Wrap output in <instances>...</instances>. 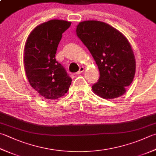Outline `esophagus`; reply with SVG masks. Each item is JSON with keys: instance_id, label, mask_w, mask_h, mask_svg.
Instances as JSON below:
<instances>
[{"instance_id": "esophagus-1", "label": "esophagus", "mask_w": 156, "mask_h": 156, "mask_svg": "<svg viewBox=\"0 0 156 156\" xmlns=\"http://www.w3.org/2000/svg\"><path fill=\"white\" fill-rule=\"evenodd\" d=\"M84 71V67H83V66H81L80 68H79V70L78 72H77L76 73V74L77 75H79V74H81V73H83Z\"/></svg>"}]
</instances>
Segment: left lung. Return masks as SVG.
<instances>
[{
    "label": "left lung",
    "mask_w": 156,
    "mask_h": 156,
    "mask_svg": "<svg viewBox=\"0 0 156 156\" xmlns=\"http://www.w3.org/2000/svg\"><path fill=\"white\" fill-rule=\"evenodd\" d=\"M76 34L94 59L100 72L93 92L104 99L124 94L133 82L136 60L130 43L113 26L96 20L79 22Z\"/></svg>",
    "instance_id": "1"
}]
</instances>
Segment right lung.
<instances>
[{"label":"right lung","instance_id":"right-lung-1","mask_svg":"<svg viewBox=\"0 0 156 156\" xmlns=\"http://www.w3.org/2000/svg\"><path fill=\"white\" fill-rule=\"evenodd\" d=\"M71 22L51 20L35 27L26 41L23 62L32 87L45 99L55 100L67 93L72 79L55 60L62 33Z\"/></svg>","mask_w":156,"mask_h":156}]
</instances>
